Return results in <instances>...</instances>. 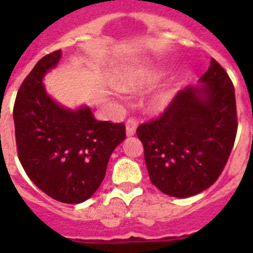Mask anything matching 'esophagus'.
I'll return each mask as SVG.
<instances>
[{"mask_svg":"<svg viewBox=\"0 0 253 253\" xmlns=\"http://www.w3.org/2000/svg\"><path fill=\"white\" fill-rule=\"evenodd\" d=\"M136 127H138V121L135 118H128L126 122V134L127 136H132L136 132Z\"/></svg>","mask_w":253,"mask_h":253,"instance_id":"1","label":"esophagus"}]
</instances>
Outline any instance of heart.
I'll use <instances>...</instances> for the list:
<instances>
[{"instance_id":"b5f03b06","label":"heart","mask_w":253,"mask_h":253,"mask_svg":"<svg viewBox=\"0 0 253 253\" xmlns=\"http://www.w3.org/2000/svg\"><path fill=\"white\" fill-rule=\"evenodd\" d=\"M160 76L158 69L144 67V68H135L123 73L119 79V84L122 86H142V85L150 84ZM173 89L170 87H162L151 95L148 99V105L152 110L162 111L169 105L173 98Z\"/></svg>"}]
</instances>
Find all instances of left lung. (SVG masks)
<instances>
[{
	"label": "left lung",
	"mask_w": 253,
	"mask_h": 253,
	"mask_svg": "<svg viewBox=\"0 0 253 253\" xmlns=\"http://www.w3.org/2000/svg\"><path fill=\"white\" fill-rule=\"evenodd\" d=\"M200 81L202 86L178 90L158 118L136 130L151 182L177 198L218 180L238 131L235 89L223 67L211 59Z\"/></svg>",
	"instance_id": "obj_1"
}]
</instances>
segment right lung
<instances>
[{"instance_id": "1", "label": "right lung", "mask_w": 253, "mask_h": 253, "mask_svg": "<svg viewBox=\"0 0 253 253\" xmlns=\"http://www.w3.org/2000/svg\"><path fill=\"white\" fill-rule=\"evenodd\" d=\"M60 56L57 49L42 57L19 86L15 142L22 167L42 192L59 202L81 204L99 188L126 127L97 121L89 107L72 111L49 98L42 79Z\"/></svg>"}]
</instances>
